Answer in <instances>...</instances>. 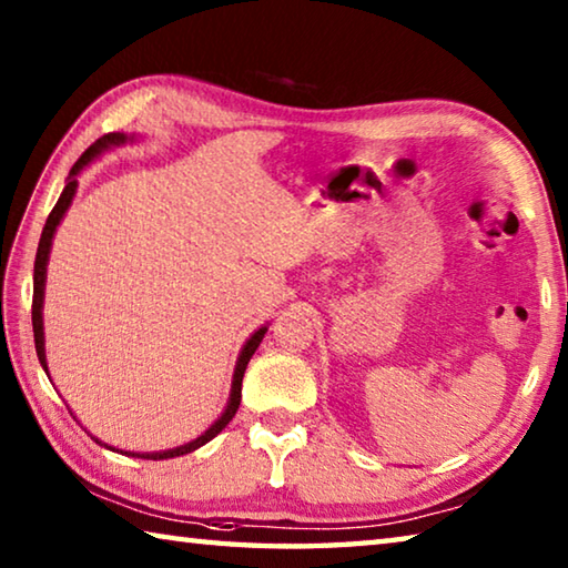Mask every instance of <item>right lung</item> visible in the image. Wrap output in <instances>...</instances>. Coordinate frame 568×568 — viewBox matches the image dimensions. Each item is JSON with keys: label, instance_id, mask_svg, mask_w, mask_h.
<instances>
[{"label": "right lung", "instance_id": "obj_1", "mask_svg": "<svg viewBox=\"0 0 568 568\" xmlns=\"http://www.w3.org/2000/svg\"><path fill=\"white\" fill-rule=\"evenodd\" d=\"M122 142H128V134L122 132H110V134H102V138L84 150V155L74 162L72 170H70V178H67V185L62 190L60 200H57V205L52 207L50 217H47L44 230H42V237H40V247H37V257H34V295H32V328H34V348H37V358H40L42 368L47 373V355H44V325H42V303H44V283H47V261H50V247H52V237H54V230L57 225L62 223V217L67 213V207L72 205V197L77 192V175H80L82 168H88L90 162L102 155L104 150L110 148H118ZM267 333V325L263 328H257L253 335H250L247 343L243 345V351L237 355V363H235V373H233V388H230V400L223 410V416H220L213 426H210L203 436H197L195 440H190L185 446H178V448H170V450H155V454H130V450H124L128 456L134 458H148V460H162V458H175V456H185L192 454V450L205 446L207 440H213L220 430H223L233 416L240 408V390H243V376H245V368L250 358H253V353L257 351V345H261L263 335ZM104 446V444H102ZM110 450H114L112 446H108ZM122 454V450H120Z\"/></svg>", "mask_w": 568, "mask_h": 568}]
</instances>
